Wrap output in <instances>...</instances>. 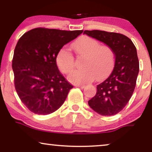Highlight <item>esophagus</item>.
I'll return each instance as SVG.
<instances>
[{"label":"esophagus","instance_id":"esophagus-1","mask_svg":"<svg viewBox=\"0 0 152 152\" xmlns=\"http://www.w3.org/2000/svg\"><path fill=\"white\" fill-rule=\"evenodd\" d=\"M77 87H79V88H83L85 87V85H83V84H77L76 85Z\"/></svg>","mask_w":152,"mask_h":152}]
</instances>
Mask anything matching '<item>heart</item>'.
<instances>
[{
  "label": "heart",
  "instance_id": "1",
  "mask_svg": "<svg viewBox=\"0 0 152 152\" xmlns=\"http://www.w3.org/2000/svg\"><path fill=\"white\" fill-rule=\"evenodd\" d=\"M77 55L83 57L82 67L68 76L70 82L84 84L104 78L111 71L114 64V53L107 45H99L98 41L92 37L82 36L72 44ZM56 61L59 70L64 74H68L75 68L73 56L67 49L62 48L57 53Z\"/></svg>",
  "mask_w": 152,
  "mask_h": 152
}]
</instances>
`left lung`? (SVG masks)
I'll return each instance as SVG.
<instances>
[{"label":"left lung","mask_w":152,"mask_h":152,"mask_svg":"<svg viewBox=\"0 0 152 152\" xmlns=\"http://www.w3.org/2000/svg\"><path fill=\"white\" fill-rule=\"evenodd\" d=\"M84 34L109 45L115 55L113 70L97 85L96 94L88 100V105L99 115H115L129 102L136 87L139 72L136 46L129 38L120 33L85 30Z\"/></svg>","instance_id":"1"}]
</instances>
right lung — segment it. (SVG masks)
Masks as SVG:
<instances>
[{"label": "right lung", "mask_w": 152, "mask_h": 152, "mask_svg": "<svg viewBox=\"0 0 152 152\" xmlns=\"http://www.w3.org/2000/svg\"><path fill=\"white\" fill-rule=\"evenodd\" d=\"M82 32L37 28L19 39L12 59L14 86L20 100L32 113H52L66 100L73 86L59 72L56 57L64 45Z\"/></svg>", "instance_id": "1"}]
</instances>
